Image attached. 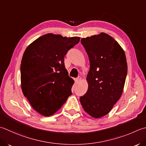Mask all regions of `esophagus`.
Returning <instances> with one entry per match:
<instances>
[{"label":"esophagus","mask_w":146,"mask_h":146,"mask_svg":"<svg viewBox=\"0 0 146 146\" xmlns=\"http://www.w3.org/2000/svg\"><path fill=\"white\" fill-rule=\"evenodd\" d=\"M81 80H82V78H81L80 76H79L78 78H76V79L75 80V82H76V84H78V83H79L81 81Z\"/></svg>","instance_id":"34e87169"}]
</instances>
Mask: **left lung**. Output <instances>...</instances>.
<instances>
[{
    "label": "left lung",
    "mask_w": 146,
    "mask_h": 146,
    "mask_svg": "<svg viewBox=\"0 0 146 146\" xmlns=\"http://www.w3.org/2000/svg\"><path fill=\"white\" fill-rule=\"evenodd\" d=\"M90 70L86 94L80 98L84 111L93 118L106 115L120 98L127 74L125 51L107 33L82 38Z\"/></svg>",
    "instance_id": "8db88e82"
}]
</instances>
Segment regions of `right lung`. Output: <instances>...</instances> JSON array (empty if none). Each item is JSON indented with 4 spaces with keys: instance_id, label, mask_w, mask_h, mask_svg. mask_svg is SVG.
Listing matches in <instances>:
<instances>
[{
    "instance_id": "right-lung-1",
    "label": "right lung",
    "mask_w": 146,
    "mask_h": 146,
    "mask_svg": "<svg viewBox=\"0 0 146 146\" xmlns=\"http://www.w3.org/2000/svg\"><path fill=\"white\" fill-rule=\"evenodd\" d=\"M80 37L45 34L26 48L21 64L22 92L40 115L50 116L71 95L73 80L65 68L64 58Z\"/></svg>"
}]
</instances>
